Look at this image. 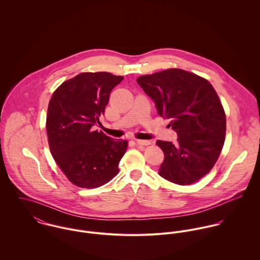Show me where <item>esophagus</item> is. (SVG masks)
I'll return each instance as SVG.
<instances>
[{
  "instance_id": "esophagus-1",
  "label": "esophagus",
  "mask_w": 260,
  "mask_h": 260,
  "mask_svg": "<svg viewBox=\"0 0 260 260\" xmlns=\"http://www.w3.org/2000/svg\"><path fill=\"white\" fill-rule=\"evenodd\" d=\"M135 143L138 145H142V146H147L151 144V142L149 140H139V139H135Z\"/></svg>"
}]
</instances>
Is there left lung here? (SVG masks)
<instances>
[{"label":"left lung","instance_id":"left-lung-1","mask_svg":"<svg viewBox=\"0 0 260 260\" xmlns=\"http://www.w3.org/2000/svg\"><path fill=\"white\" fill-rule=\"evenodd\" d=\"M137 83L178 136L175 144L156 143L165 156L159 175L179 185L198 181L216 163L225 139V113L214 88L181 69L141 76Z\"/></svg>","mask_w":260,"mask_h":260}]
</instances>
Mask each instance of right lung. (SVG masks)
<instances>
[{
	"instance_id": "1",
	"label": "right lung",
	"mask_w": 260,
	"mask_h": 260,
	"mask_svg": "<svg viewBox=\"0 0 260 260\" xmlns=\"http://www.w3.org/2000/svg\"><path fill=\"white\" fill-rule=\"evenodd\" d=\"M122 76L81 73L53 94L47 114V133L53 158L67 178L82 188H97L119 172L127 141L92 127L100 123L113 88Z\"/></svg>"
}]
</instances>
